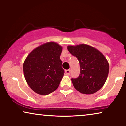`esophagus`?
Returning a JSON list of instances; mask_svg holds the SVG:
<instances>
[{
	"mask_svg": "<svg viewBox=\"0 0 126 126\" xmlns=\"http://www.w3.org/2000/svg\"><path fill=\"white\" fill-rule=\"evenodd\" d=\"M70 69H68V70H65V73L66 74V75H69L70 74Z\"/></svg>",
	"mask_w": 126,
	"mask_h": 126,
	"instance_id": "esophagus-1",
	"label": "esophagus"
}]
</instances>
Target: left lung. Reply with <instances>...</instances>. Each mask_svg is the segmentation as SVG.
Returning a JSON list of instances; mask_svg holds the SVG:
<instances>
[{
	"label": "left lung",
	"mask_w": 126,
	"mask_h": 126,
	"mask_svg": "<svg viewBox=\"0 0 126 126\" xmlns=\"http://www.w3.org/2000/svg\"><path fill=\"white\" fill-rule=\"evenodd\" d=\"M71 54L80 63V74L72 79L75 88L84 94H90L100 89L106 82L109 64L104 55L92 46L86 44L68 46Z\"/></svg>",
	"instance_id": "obj_1"
}]
</instances>
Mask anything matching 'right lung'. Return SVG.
Segmentation results:
<instances>
[{
    "label": "right lung",
    "instance_id": "obj_1",
    "mask_svg": "<svg viewBox=\"0 0 126 126\" xmlns=\"http://www.w3.org/2000/svg\"><path fill=\"white\" fill-rule=\"evenodd\" d=\"M61 46L49 42L34 49L27 56L23 65L24 76L32 90L47 95L57 89L64 75L60 60Z\"/></svg>",
    "mask_w": 126,
    "mask_h": 126
}]
</instances>
